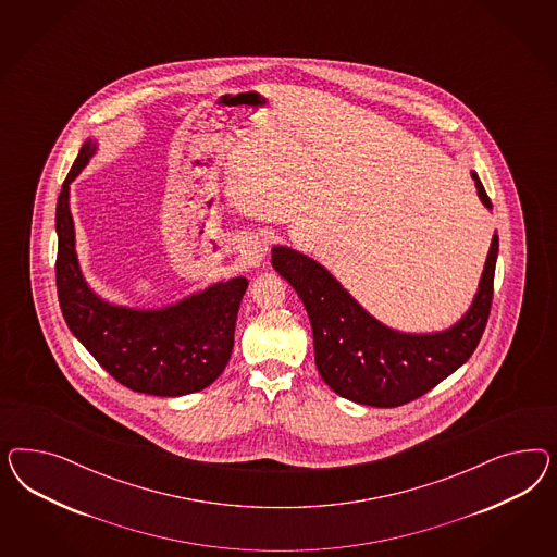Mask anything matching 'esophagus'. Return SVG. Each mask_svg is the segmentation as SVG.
<instances>
[{
	"instance_id": "34e87169",
	"label": "esophagus",
	"mask_w": 557,
	"mask_h": 557,
	"mask_svg": "<svg viewBox=\"0 0 557 557\" xmlns=\"http://www.w3.org/2000/svg\"><path fill=\"white\" fill-rule=\"evenodd\" d=\"M265 251H268V249H265L263 245H257V247H253V251L249 255H253V259H263Z\"/></svg>"
}]
</instances>
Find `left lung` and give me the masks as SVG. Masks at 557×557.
<instances>
[{
  "label": "left lung",
  "instance_id": "left-lung-1",
  "mask_svg": "<svg viewBox=\"0 0 557 557\" xmlns=\"http://www.w3.org/2000/svg\"><path fill=\"white\" fill-rule=\"evenodd\" d=\"M96 143L85 140L57 200V294L71 333L126 388L151 396H184L208 388L226 368L235 345L245 277H233L159 310L101 300L85 284L75 253L69 184L82 173Z\"/></svg>",
  "mask_w": 557,
  "mask_h": 557
}]
</instances>
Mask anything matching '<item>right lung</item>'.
Masks as SVG:
<instances>
[{"label": "right lung", "mask_w": 557, "mask_h": 557, "mask_svg": "<svg viewBox=\"0 0 557 557\" xmlns=\"http://www.w3.org/2000/svg\"><path fill=\"white\" fill-rule=\"evenodd\" d=\"M472 177L480 200L492 208L478 173ZM496 257L494 233L470 310L451 329L433 335H406L384 326L321 263L294 249L273 247L271 263L302 298L317 368L329 388L357 405L394 408L421 398L472 357L488 322Z\"/></svg>", "instance_id": "add662e5"}]
</instances>
